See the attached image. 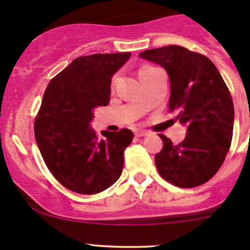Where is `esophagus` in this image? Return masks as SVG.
<instances>
[{"instance_id": "esophagus-1", "label": "esophagus", "mask_w": 250, "mask_h": 250, "mask_svg": "<svg viewBox=\"0 0 250 250\" xmlns=\"http://www.w3.org/2000/svg\"><path fill=\"white\" fill-rule=\"evenodd\" d=\"M147 134H148V132H146V130H144V129H137V130H135V135H137L138 138L146 137Z\"/></svg>"}]
</instances>
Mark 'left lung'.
I'll return each instance as SVG.
<instances>
[{
    "label": "left lung",
    "mask_w": 250,
    "mask_h": 250,
    "mask_svg": "<svg viewBox=\"0 0 250 250\" xmlns=\"http://www.w3.org/2000/svg\"><path fill=\"white\" fill-rule=\"evenodd\" d=\"M139 57L167 71L169 112L186 127L185 139L178 145L160 134L158 173L179 188L202 185L218 172L230 148L234 121L230 92L211 60L184 47L156 48Z\"/></svg>",
    "instance_id": "1"
}]
</instances>
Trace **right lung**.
<instances>
[{
    "instance_id": "1",
    "label": "right lung",
    "mask_w": 250,
    "mask_h": 250,
    "mask_svg": "<svg viewBox=\"0 0 250 250\" xmlns=\"http://www.w3.org/2000/svg\"><path fill=\"white\" fill-rule=\"evenodd\" d=\"M129 58L127 52L80 57L47 85L35 138L48 169L74 192H102L122 174L133 133L103 130L98 137L90 123L95 109L109 104L111 77Z\"/></svg>"
}]
</instances>
